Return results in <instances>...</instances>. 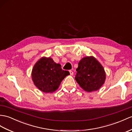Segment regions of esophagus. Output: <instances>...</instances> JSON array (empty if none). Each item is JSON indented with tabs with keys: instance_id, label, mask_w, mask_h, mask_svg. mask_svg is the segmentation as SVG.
Segmentation results:
<instances>
[{
	"instance_id": "1",
	"label": "esophagus",
	"mask_w": 132,
	"mask_h": 132,
	"mask_svg": "<svg viewBox=\"0 0 132 132\" xmlns=\"http://www.w3.org/2000/svg\"><path fill=\"white\" fill-rule=\"evenodd\" d=\"M69 72H70V75H71V76H73V72L72 71V70H69Z\"/></svg>"
}]
</instances>
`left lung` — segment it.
<instances>
[{"label": "left lung", "instance_id": "1", "mask_svg": "<svg viewBox=\"0 0 132 132\" xmlns=\"http://www.w3.org/2000/svg\"><path fill=\"white\" fill-rule=\"evenodd\" d=\"M76 71L77 82L87 92L98 90L105 82L103 67L93 56H87L80 60Z\"/></svg>", "mask_w": 132, "mask_h": 132}]
</instances>
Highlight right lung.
I'll return each instance as SVG.
<instances>
[{"label": "right lung", "instance_id": "1", "mask_svg": "<svg viewBox=\"0 0 132 132\" xmlns=\"http://www.w3.org/2000/svg\"><path fill=\"white\" fill-rule=\"evenodd\" d=\"M70 75L62 69L61 65L54 62L51 57H43L35 64L32 78L35 85L44 92L51 93L58 88L61 82Z\"/></svg>", "mask_w": 132, "mask_h": 132}]
</instances>
